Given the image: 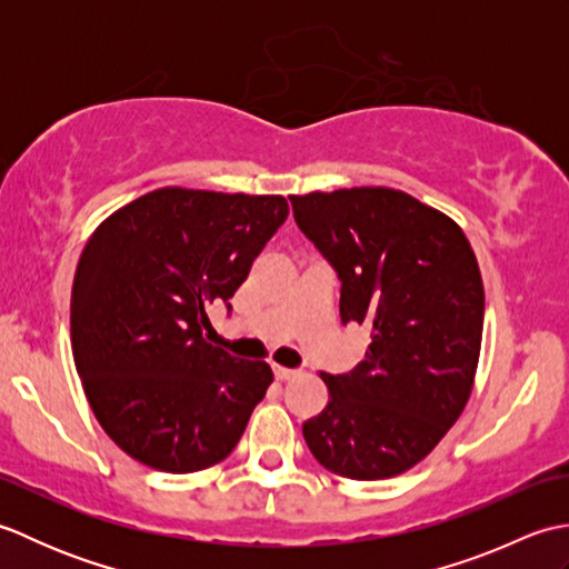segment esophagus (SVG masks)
Returning <instances> with one entry per match:
<instances>
[{
  "mask_svg": "<svg viewBox=\"0 0 569 569\" xmlns=\"http://www.w3.org/2000/svg\"><path fill=\"white\" fill-rule=\"evenodd\" d=\"M298 371H293V369H286V367H273V377H276V381H291L293 377H296Z\"/></svg>",
  "mask_w": 569,
  "mask_h": 569,
  "instance_id": "obj_1",
  "label": "esophagus"
}]
</instances>
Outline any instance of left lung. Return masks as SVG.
<instances>
[{
    "label": "left lung",
    "mask_w": 569,
    "mask_h": 569,
    "mask_svg": "<svg viewBox=\"0 0 569 569\" xmlns=\"http://www.w3.org/2000/svg\"><path fill=\"white\" fill-rule=\"evenodd\" d=\"M296 224L340 278L342 325L371 345L347 373H320L330 401L303 422L318 462L347 479L418 465L467 406L485 328L477 257L450 217L408 192L291 196Z\"/></svg>",
    "instance_id": "1"
}]
</instances>
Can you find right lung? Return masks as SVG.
I'll return each instance as SVG.
<instances>
[{"instance_id": "obj_1", "label": "right lung", "mask_w": 569, "mask_h": 569, "mask_svg": "<svg viewBox=\"0 0 569 569\" xmlns=\"http://www.w3.org/2000/svg\"><path fill=\"white\" fill-rule=\"evenodd\" d=\"M286 217L281 196L161 188L90 237L70 296L72 357L94 418L141 465L190 475L237 447L273 373L204 342V308L232 310Z\"/></svg>"}]
</instances>
